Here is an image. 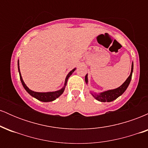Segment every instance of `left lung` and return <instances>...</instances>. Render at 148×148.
<instances>
[{"label": "left lung", "instance_id": "left-lung-1", "mask_svg": "<svg viewBox=\"0 0 148 148\" xmlns=\"http://www.w3.org/2000/svg\"><path fill=\"white\" fill-rule=\"evenodd\" d=\"M133 68H134V64L133 62L132 64V71H131L130 75L129 76V77L127 78L126 81H125V83L120 86V87L116 88V89L114 90H111L105 91L103 92L100 93L99 95H93L94 97L98 101H101V102H109V101H112L113 100L120 97L121 95H123L124 92L126 90V89L128 87V86L130 85V83L131 81V79H132V72H133ZM85 81H86V83L87 84L88 83V76L86 75V77H85Z\"/></svg>", "mask_w": 148, "mask_h": 148}]
</instances>
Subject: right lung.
<instances>
[{"label": "right lung", "mask_w": 148, "mask_h": 148, "mask_svg": "<svg viewBox=\"0 0 148 148\" xmlns=\"http://www.w3.org/2000/svg\"><path fill=\"white\" fill-rule=\"evenodd\" d=\"M18 72H19V76H20V79H21V84L23 85V88H25V90L28 92V93L31 96H33V97L36 98L37 99L40 100V101H45V102H47V101H51L55 100L56 98L60 97L61 95L63 93V92L64 90V88H65L66 85H67V80H68L69 77L72 74V73L74 72L76 69H72L70 72L67 74V77H66L65 79V83H64V87L62 88V89L60 90H58L56 92H34L31 90H30L29 88L26 86V85L25 84V83L23 82V79H22L21 75V73H20V69H19V62H18Z\"/></svg>", "instance_id": "add662e5"}]
</instances>
